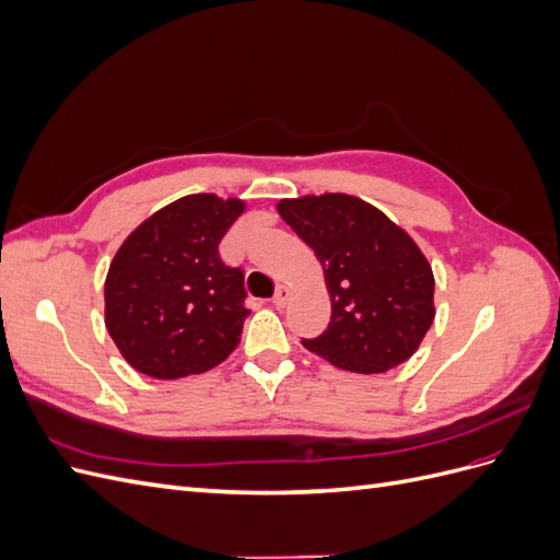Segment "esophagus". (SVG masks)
<instances>
[{"instance_id": "esophagus-1", "label": "esophagus", "mask_w": 560, "mask_h": 560, "mask_svg": "<svg viewBox=\"0 0 560 560\" xmlns=\"http://www.w3.org/2000/svg\"><path fill=\"white\" fill-rule=\"evenodd\" d=\"M290 296H292L290 287H287V284H278V290H276V294H273V303H276L278 308H284L287 301H290Z\"/></svg>"}]
</instances>
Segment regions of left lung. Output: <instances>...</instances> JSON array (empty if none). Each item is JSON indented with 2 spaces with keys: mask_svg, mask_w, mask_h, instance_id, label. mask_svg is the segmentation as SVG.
Masks as SVG:
<instances>
[{
  "mask_svg": "<svg viewBox=\"0 0 560 560\" xmlns=\"http://www.w3.org/2000/svg\"><path fill=\"white\" fill-rule=\"evenodd\" d=\"M278 212L315 249L331 294L329 327L303 348L354 374L409 360L434 319V276L418 245L346 194L282 200Z\"/></svg>",
  "mask_w": 560,
  "mask_h": 560,
  "instance_id": "left-lung-1",
  "label": "left lung"
}]
</instances>
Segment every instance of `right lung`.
<instances>
[{
    "label": "right lung",
    "mask_w": 560,
    "mask_h": 560,
    "mask_svg": "<svg viewBox=\"0 0 560 560\" xmlns=\"http://www.w3.org/2000/svg\"><path fill=\"white\" fill-rule=\"evenodd\" d=\"M241 200L179 198L128 235L105 282V322L130 366L151 378L202 374L224 362L249 315L245 273L219 257Z\"/></svg>",
    "instance_id": "right-lung-1"
}]
</instances>
